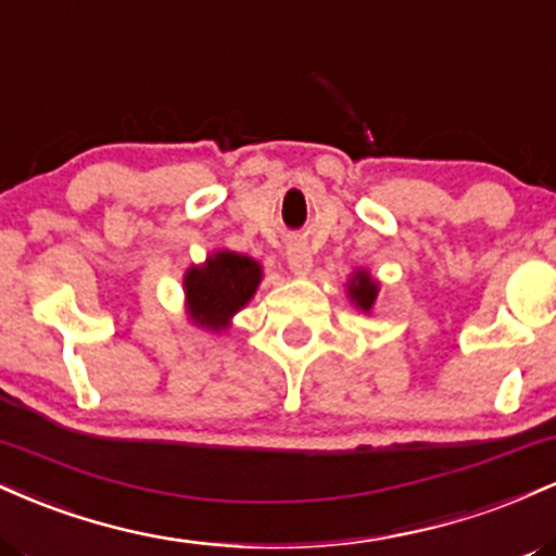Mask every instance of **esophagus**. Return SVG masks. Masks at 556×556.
Returning a JSON list of instances; mask_svg holds the SVG:
<instances>
[{"mask_svg": "<svg viewBox=\"0 0 556 556\" xmlns=\"http://www.w3.org/2000/svg\"><path fill=\"white\" fill-rule=\"evenodd\" d=\"M287 264H290L292 274L305 277V274L314 269V256H311V248L305 245V242H292V245L287 248Z\"/></svg>", "mask_w": 556, "mask_h": 556, "instance_id": "34e87169", "label": "esophagus"}]
</instances>
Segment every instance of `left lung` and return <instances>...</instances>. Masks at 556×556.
I'll return each mask as SVG.
<instances>
[{
	"label": "left lung",
	"mask_w": 556,
	"mask_h": 556,
	"mask_svg": "<svg viewBox=\"0 0 556 556\" xmlns=\"http://www.w3.org/2000/svg\"><path fill=\"white\" fill-rule=\"evenodd\" d=\"M344 292H348L350 303L355 308L363 311V314H374L376 298H379V279H374L368 269H355L350 274L348 285H344Z\"/></svg>",
	"instance_id": "left-lung-1"
}]
</instances>
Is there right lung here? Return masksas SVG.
<instances>
[{"mask_svg": "<svg viewBox=\"0 0 556 556\" xmlns=\"http://www.w3.org/2000/svg\"><path fill=\"white\" fill-rule=\"evenodd\" d=\"M261 279L264 266L256 258L227 248L208 253L203 264H193L182 274L185 314L195 327L219 334L251 303Z\"/></svg>", "mask_w": 556, "mask_h": 556, "instance_id": "right-lung-1", "label": "right lung"}]
</instances>
